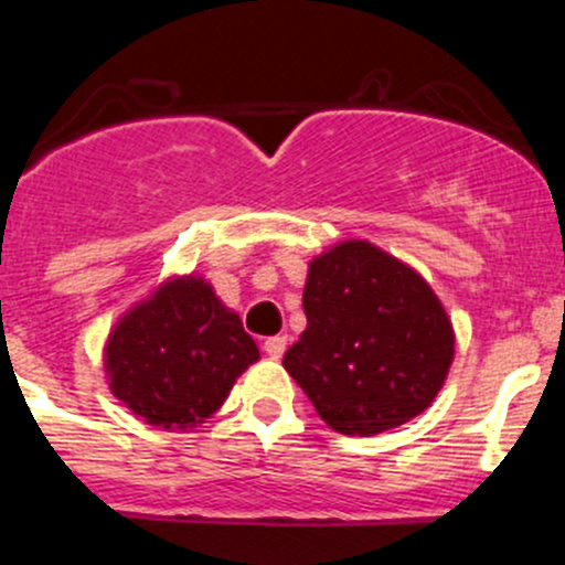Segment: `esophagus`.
I'll return each mask as SVG.
<instances>
[{
    "label": "esophagus",
    "mask_w": 565,
    "mask_h": 565,
    "mask_svg": "<svg viewBox=\"0 0 565 565\" xmlns=\"http://www.w3.org/2000/svg\"><path fill=\"white\" fill-rule=\"evenodd\" d=\"M284 350H287V335H270V339H265V352L273 361H278L284 355Z\"/></svg>",
    "instance_id": "obj_1"
}]
</instances>
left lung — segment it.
<instances>
[{"instance_id": "8db88e82", "label": "left lung", "mask_w": 565, "mask_h": 565, "mask_svg": "<svg viewBox=\"0 0 565 565\" xmlns=\"http://www.w3.org/2000/svg\"><path fill=\"white\" fill-rule=\"evenodd\" d=\"M306 330L284 369L330 429L372 437L424 413L454 363V324L420 273L366 241L311 259Z\"/></svg>"}]
</instances>
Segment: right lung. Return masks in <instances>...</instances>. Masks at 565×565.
Returning <instances> with one entry per match:
<instances>
[{
	"label": "right lung",
	"mask_w": 565,
	"mask_h": 565,
	"mask_svg": "<svg viewBox=\"0 0 565 565\" xmlns=\"http://www.w3.org/2000/svg\"><path fill=\"white\" fill-rule=\"evenodd\" d=\"M256 361L259 350L241 317L199 276L163 281L117 319L104 347L114 396L172 431L204 424Z\"/></svg>",
	"instance_id": "add662e5"
}]
</instances>
